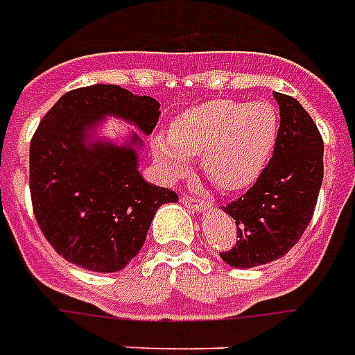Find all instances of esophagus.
<instances>
[{"mask_svg": "<svg viewBox=\"0 0 355 355\" xmlns=\"http://www.w3.org/2000/svg\"><path fill=\"white\" fill-rule=\"evenodd\" d=\"M180 202H182L184 206L192 208V210H206V208H208V202L202 200V198H196V196H189V194L180 196Z\"/></svg>", "mask_w": 355, "mask_h": 355, "instance_id": "34e87169", "label": "esophagus"}]
</instances>
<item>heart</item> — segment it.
Segmentation results:
<instances>
[{
	"label": "heart",
	"mask_w": 355,
	"mask_h": 355,
	"mask_svg": "<svg viewBox=\"0 0 355 355\" xmlns=\"http://www.w3.org/2000/svg\"><path fill=\"white\" fill-rule=\"evenodd\" d=\"M279 116L269 102L210 100L182 112L168 135H155L153 157L168 178L187 173L190 157L218 189L236 192L261 177L275 151Z\"/></svg>",
	"instance_id": "1"
}]
</instances>
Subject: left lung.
Listing matches in <instances>:
<instances>
[{"label":"left lung","instance_id":"1","mask_svg":"<svg viewBox=\"0 0 355 355\" xmlns=\"http://www.w3.org/2000/svg\"><path fill=\"white\" fill-rule=\"evenodd\" d=\"M281 121L273 157L243 196L224 206L238 241L220 257L250 269L283 257L311 224L324 177V143L309 112L287 94H273Z\"/></svg>","mask_w":355,"mask_h":355}]
</instances>
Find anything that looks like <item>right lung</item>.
Here are the masks:
<instances>
[{
	"instance_id": "1",
	"label": "right lung",
	"mask_w": 355,
	"mask_h": 355,
	"mask_svg": "<svg viewBox=\"0 0 355 355\" xmlns=\"http://www.w3.org/2000/svg\"><path fill=\"white\" fill-rule=\"evenodd\" d=\"M105 116L149 135L161 112L155 98L116 84L70 90L33 135L29 189L37 224L56 253L82 269L114 273L139 253L159 206L178 196L139 175L137 133L128 145L88 139Z\"/></svg>"
}]
</instances>
